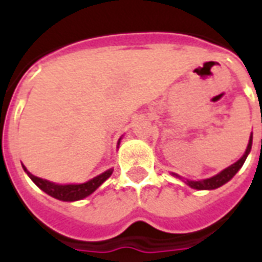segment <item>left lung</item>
<instances>
[{
  "mask_svg": "<svg viewBox=\"0 0 262 262\" xmlns=\"http://www.w3.org/2000/svg\"><path fill=\"white\" fill-rule=\"evenodd\" d=\"M251 143H253V137L250 139L249 146H247V150H246L245 156L242 157L239 161H236L234 164H232L230 166H228L226 169H224L222 172H220L218 175L212 176L210 179H204V180H187V185L193 187V189H197V190H212V189H216L220 186L225 185L226 182H229L234 175L236 172L242 168V165L245 164L246 158L249 156L250 150H251ZM175 175V173H173Z\"/></svg>",
  "mask_w": 262,
  "mask_h": 262,
  "instance_id": "1",
  "label": "left lung"
}]
</instances>
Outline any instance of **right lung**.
I'll return each instance as SVG.
<instances>
[{
    "mask_svg": "<svg viewBox=\"0 0 262 262\" xmlns=\"http://www.w3.org/2000/svg\"><path fill=\"white\" fill-rule=\"evenodd\" d=\"M25 168V166H23ZM26 170V168H25ZM28 175L30 176V179L36 183V185L41 189L42 191H46L47 194H50L54 199H58V200L62 201H76L82 200L87 195H90L94 190H97L100 186L105 182L110 176L112 175V169L105 170L101 175L93 178L92 180H89L86 183H80V185H55L52 182H48L46 179H41V178H37V176L32 175L29 170Z\"/></svg>",
    "mask_w": 262,
    "mask_h": 262,
    "instance_id": "add662e5",
    "label": "right lung"
}]
</instances>
